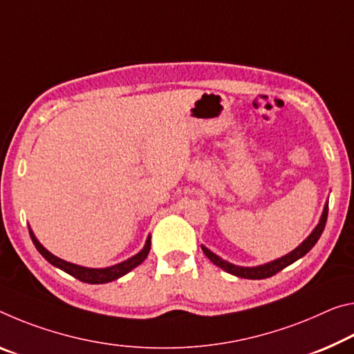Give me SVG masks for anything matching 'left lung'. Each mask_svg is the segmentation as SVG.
<instances>
[{
	"label": "left lung",
	"mask_w": 354,
	"mask_h": 354,
	"mask_svg": "<svg viewBox=\"0 0 354 354\" xmlns=\"http://www.w3.org/2000/svg\"><path fill=\"white\" fill-rule=\"evenodd\" d=\"M326 221H328V201L323 207L322 217H319V222L317 223V227L312 230V233L308 234L304 241H302L298 248H296L295 250H291L290 254L277 258V260H272V261L265 263V265H260V266H238L227 260H223V258L216 255L214 252H211L209 249L205 248V245H201V250L205 252V255L209 258V260L214 263L216 266L223 269V271H227L228 274H233V276L243 277V279H252V280L268 279V277L274 276V274H277L279 271H282L283 268L290 266L291 263H295L296 260H299V258L304 257L307 252L317 244L319 236H322L324 225H326Z\"/></svg>",
	"instance_id": "1"
}]
</instances>
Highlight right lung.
Masks as SVG:
<instances>
[{
  "label": "right lung",
  "instance_id": "add662e5",
  "mask_svg": "<svg viewBox=\"0 0 354 354\" xmlns=\"http://www.w3.org/2000/svg\"><path fill=\"white\" fill-rule=\"evenodd\" d=\"M28 228H30V236L32 239V244L36 245L39 254L46 258L50 265L59 268L61 271L71 274L72 277L82 280V282H85V283H106V282H111V280L122 277L129 271H132L133 268L142 265V263L145 261V258L148 257L149 249H151V236H148L147 243H145V245H143V249L133 257L127 258V260L118 263V265L109 266V268H86V266L74 265V263L66 261V260H63V258H58L56 255H53L52 252H48L41 243H39L37 238L35 236V233H32L31 227H28Z\"/></svg>",
  "mask_w": 354,
  "mask_h": 354
}]
</instances>
